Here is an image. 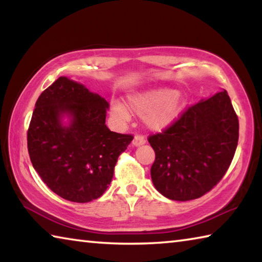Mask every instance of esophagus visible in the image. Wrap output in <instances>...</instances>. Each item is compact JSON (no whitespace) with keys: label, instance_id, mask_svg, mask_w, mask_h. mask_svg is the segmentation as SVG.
<instances>
[{"label":"esophagus","instance_id":"obj_1","mask_svg":"<svg viewBox=\"0 0 262 262\" xmlns=\"http://www.w3.org/2000/svg\"><path fill=\"white\" fill-rule=\"evenodd\" d=\"M145 143V136L142 135V134H136L134 140H133L132 144L134 145V147H139V145H142Z\"/></svg>","mask_w":262,"mask_h":262}]
</instances>
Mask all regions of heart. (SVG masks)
<instances>
[{
    "label": "heart",
    "instance_id": "heart-1",
    "mask_svg": "<svg viewBox=\"0 0 262 262\" xmlns=\"http://www.w3.org/2000/svg\"><path fill=\"white\" fill-rule=\"evenodd\" d=\"M129 105L135 113L147 118L149 127L159 130L171 125L178 118L185 107L186 100L173 89L161 88L130 97ZM112 114L121 121L129 119L127 108L118 103L113 104Z\"/></svg>",
    "mask_w": 262,
    "mask_h": 262
}]
</instances>
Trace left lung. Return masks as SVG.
Segmentation results:
<instances>
[{
  "instance_id": "8db88e82",
  "label": "left lung",
  "mask_w": 262,
  "mask_h": 262,
  "mask_svg": "<svg viewBox=\"0 0 262 262\" xmlns=\"http://www.w3.org/2000/svg\"><path fill=\"white\" fill-rule=\"evenodd\" d=\"M239 121L227 91L190 105L148 141L156 154L155 187L174 201L201 198L220 183L231 164Z\"/></svg>"
}]
</instances>
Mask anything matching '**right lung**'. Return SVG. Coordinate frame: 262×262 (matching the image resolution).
<instances>
[{"label":"right lung","instance_id":"1","mask_svg":"<svg viewBox=\"0 0 262 262\" xmlns=\"http://www.w3.org/2000/svg\"><path fill=\"white\" fill-rule=\"evenodd\" d=\"M108 103L82 84L59 77L35 103L28 129L34 170L48 188L68 201L85 203L107 189L120 154L134 139L105 125ZM72 122L62 126L60 117Z\"/></svg>","mask_w":262,"mask_h":262}]
</instances>
